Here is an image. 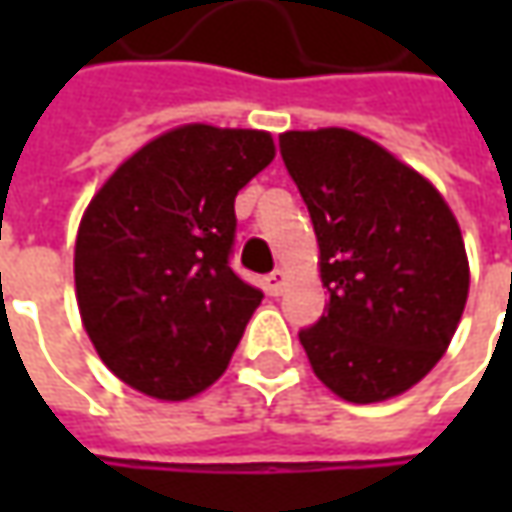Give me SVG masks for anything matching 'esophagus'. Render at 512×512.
I'll return each instance as SVG.
<instances>
[{
  "label": "esophagus",
  "instance_id": "obj_1",
  "mask_svg": "<svg viewBox=\"0 0 512 512\" xmlns=\"http://www.w3.org/2000/svg\"><path fill=\"white\" fill-rule=\"evenodd\" d=\"M287 285V273L285 270H273L270 276L265 279V290L270 296H282V290Z\"/></svg>",
  "mask_w": 512,
  "mask_h": 512
}]
</instances>
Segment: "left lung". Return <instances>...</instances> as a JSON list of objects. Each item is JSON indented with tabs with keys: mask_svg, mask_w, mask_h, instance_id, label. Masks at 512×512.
Listing matches in <instances>:
<instances>
[{
	"mask_svg": "<svg viewBox=\"0 0 512 512\" xmlns=\"http://www.w3.org/2000/svg\"><path fill=\"white\" fill-rule=\"evenodd\" d=\"M282 159L319 242L325 316L299 333L313 373L353 404L419 384L462 322V227L419 170L356 130H287Z\"/></svg>",
	"mask_w": 512,
	"mask_h": 512,
	"instance_id": "1",
	"label": "left lung"
}]
</instances>
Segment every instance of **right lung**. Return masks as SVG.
<instances>
[{
	"mask_svg": "<svg viewBox=\"0 0 512 512\" xmlns=\"http://www.w3.org/2000/svg\"><path fill=\"white\" fill-rule=\"evenodd\" d=\"M267 130L179 125L128 156L85 207L76 305L108 370L159 402L216 382L262 305L230 265L236 193L273 162Z\"/></svg>",
	"mask_w": 512,
	"mask_h": 512,
	"instance_id": "obj_1",
	"label": "right lung"
}]
</instances>
